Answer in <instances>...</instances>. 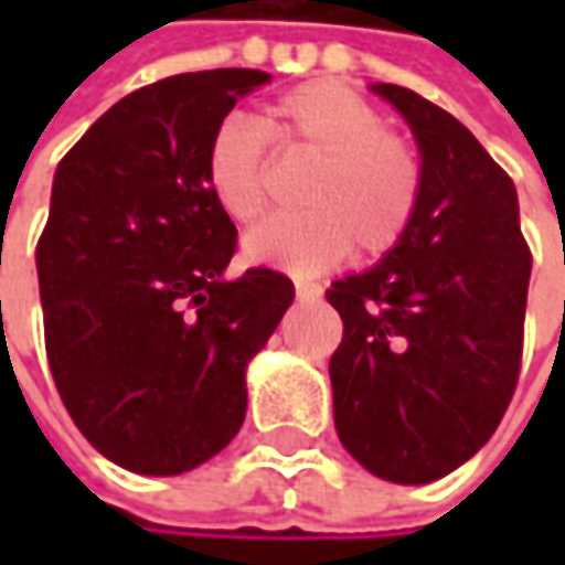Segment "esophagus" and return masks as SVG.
<instances>
[{"mask_svg": "<svg viewBox=\"0 0 565 565\" xmlns=\"http://www.w3.org/2000/svg\"><path fill=\"white\" fill-rule=\"evenodd\" d=\"M295 295H298V301H320L323 298V286L308 282V279H295Z\"/></svg>", "mask_w": 565, "mask_h": 565, "instance_id": "1", "label": "esophagus"}]
</instances>
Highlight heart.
<instances>
[{
	"label": "heart",
	"instance_id": "obj_1",
	"mask_svg": "<svg viewBox=\"0 0 565 565\" xmlns=\"http://www.w3.org/2000/svg\"><path fill=\"white\" fill-rule=\"evenodd\" d=\"M276 153L315 157L298 188L305 210L276 216L245 238L254 264L320 273L355 248L383 257L399 245L422 204L424 169L412 141L342 81H308L267 106L264 125L226 116L204 143V185L232 223L250 226L270 206Z\"/></svg>",
	"mask_w": 565,
	"mask_h": 565
}]
</instances>
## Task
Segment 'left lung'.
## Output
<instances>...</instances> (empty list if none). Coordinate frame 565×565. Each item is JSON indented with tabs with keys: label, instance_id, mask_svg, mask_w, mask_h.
<instances>
[{
	"label": "left lung",
	"instance_id": "8db88e82",
	"mask_svg": "<svg viewBox=\"0 0 565 565\" xmlns=\"http://www.w3.org/2000/svg\"><path fill=\"white\" fill-rule=\"evenodd\" d=\"M371 90L412 125L424 191L399 245L327 292L333 415L371 475L427 484L488 444L515 393L532 250L512 179L462 121L399 84Z\"/></svg>",
	"mask_w": 565,
	"mask_h": 565
}]
</instances>
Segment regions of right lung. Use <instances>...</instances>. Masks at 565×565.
I'll return each instance as SVG.
<instances>
[{"mask_svg":"<svg viewBox=\"0 0 565 565\" xmlns=\"http://www.w3.org/2000/svg\"><path fill=\"white\" fill-rule=\"evenodd\" d=\"M257 68L172 75L121 97L62 157L36 242L46 359L77 430L138 475L191 471L238 434L245 367L292 279L226 282L238 232L204 185V143Z\"/></svg>","mask_w":565,"mask_h":565,"instance_id":"1","label":"right lung"}]
</instances>
